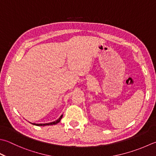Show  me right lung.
<instances>
[{"label":"right lung","instance_id":"add662e5","mask_svg":"<svg viewBox=\"0 0 156 156\" xmlns=\"http://www.w3.org/2000/svg\"><path fill=\"white\" fill-rule=\"evenodd\" d=\"M62 116H63V115H61L60 118H59V119H58V120H57L56 121H55V122H51V123H46V124H34V123H32V124H34V125H36V126H47V125H53V124H57V123H59V122H60V120H62Z\"/></svg>","mask_w":156,"mask_h":156}]
</instances>
